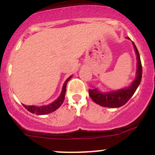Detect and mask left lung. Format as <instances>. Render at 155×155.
Wrapping results in <instances>:
<instances>
[{
  "label": "left lung",
  "mask_w": 155,
  "mask_h": 155,
  "mask_svg": "<svg viewBox=\"0 0 155 155\" xmlns=\"http://www.w3.org/2000/svg\"><path fill=\"white\" fill-rule=\"evenodd\" d=\"M127 39H130L129 37H127ZM132 42L133 45H134V50L136 52L137 60V69L136 78L132 82L130 86H129L128 87H125V88L117 90V91L102 93L100 92L97 88L88 90L89 95L91 99L93 100V102H94L98 105L109 108L120 107L122 105H125L128 102L139 86L142 78L141 61H140V58L139 52H138L134 42Z\"/></svg>",
  "instance_id": "1"
}]
</instances>
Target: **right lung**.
<instances>
[{
  "mask_svg": "<svg viewBox=\"0 0 155 155\" xmlns=\"http://www.w3.org/2000/svg\"><path fill=\"white\" fill-rule=\"evenodd\" d=\"M72 77H69L66 81L64 82V85H63L62 91H61V95L58 97L56 101H54L52 103L49 104L47 105H42V106H35V105H24V107L27 109L28 111H29L30 113H35L36 115H45L48 114V113H50L52 112H54L55 110H57L61 105L64 102V98H65V93H66V87H67V84L68 82L69 81L70 79Z\"/></svg>",
  "mask_w": 155,
  "mask_h": 155,
  "instance_id": "add662e5",
  "label": "right lung"
}]
</instances>
